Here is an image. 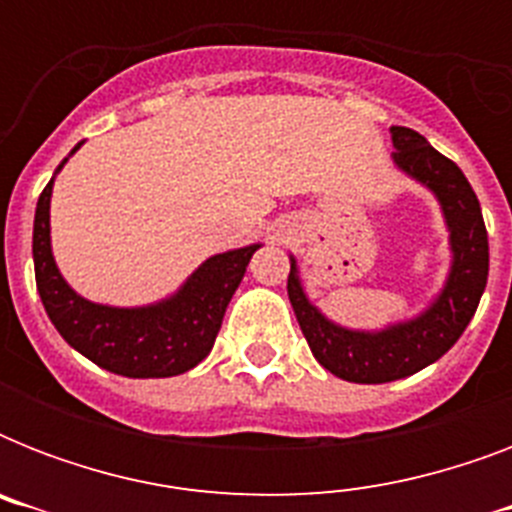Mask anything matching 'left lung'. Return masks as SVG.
I'll use <instances>...</instances> for the list:
<instances>
[{
    "label": "left lung",
    "mask_w": 512,
    "mask_h": 512,
    "mask_svg": "<svg viewBox=\"0 0 512 512\" xmlns=\"http://www.w3.org/2000/svg\"><path fill=\"white\" fill-rule=\"evenodd\" d=\"M390 140L396 148L393 164L436 196L449 231L452 263L436 297L412 319L393 321L382 329L342 327L305 295L300 265L295 255H289V303L311 353L335 377L361 385L401 380L438 361L470 324L489 279V236L468 177L420 132L390 127Z\"/></svg>",
    "instance_id": "obj_1"
}]
</instances>
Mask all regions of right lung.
Instances as JSON below:
<instances>
[{
  "label": "right lung",
  "instance_id": "obj_1",
  "mask_svg": "<svg viewBox=\"0 0 512 512\" xmlns=\"http://www.w3.org/2000/svg\"><path fill=\"white\" fill-rule=\"evenodd\" d=\"M79 148L82 143H76L74 151L58 164L36 201L34 271L44 311L60 337L100 369L135 380L188 372L209 356L225 308L239 289L249 260L263 244L257 241L207 257L177 292L156 303L135 308L92 303L63 279L50 239L52 183Z\"/></svg>",
  "mask_w": 512,
  "mask_h": 512
}]
</instances>
